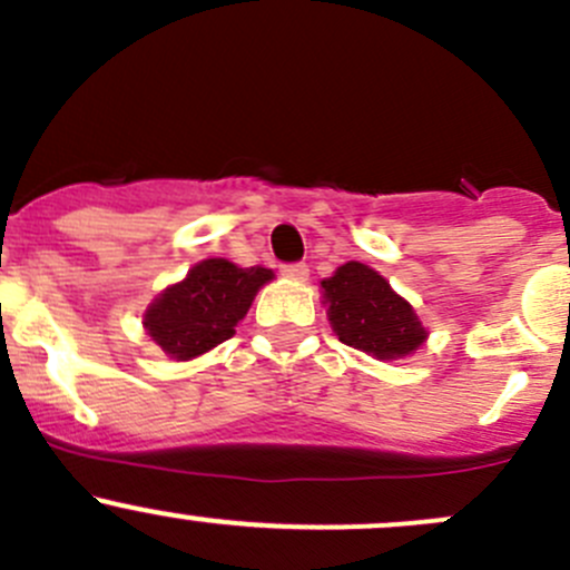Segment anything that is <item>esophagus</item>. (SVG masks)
<instances>
[{
    "label": "esophagus",
    "instance_id": "esophagus-1",
    "mask_svg": "<svg viewBox=\"0 0 570 570\" xmlns=\"http://www.w3.org/2000/svg\"><path fill=\"white\" fill-rule=\"evenodd\" d=\"M283 274L287 279H296V283H304V279L309 277V268L304 266V263H287L283 266Z\"/></svg>",
    "mask_w": 570,
    "mask_h": 570
}]
</instances>
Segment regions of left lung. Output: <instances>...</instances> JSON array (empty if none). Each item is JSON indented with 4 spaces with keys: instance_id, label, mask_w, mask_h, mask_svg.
Wrapping results in <instances>:
<instances>
[{
    "instance_id": "obj_1",
    "label": "left lung",
    "mask_w": 570,
    "mask_h": 570,
    "mask_svg": "<svg viewBox=\"0 0 570 570\" xmlns=\"http://www.w3.org/2000/svg\"><path fill=\"white\" fill-rule=\"evenodd\" d=\"M321 287L340 343L375 360H401L425 343L428 332L412 304L365 263H343Z\"/></svg>"
}]
</instances>
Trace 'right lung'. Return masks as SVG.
<instances>
[{"instance_id": "1", "label": "right lung", "mask_w": 570, "mask_h": 570, "mask_svg": "<svg viewBox=\"0 0 570 570\" xmlns=\"http://www.w3.org/2000/svg\"><path fill=\"white\" fill-rule=\"evenodd\" d=\"M268 279H274L272 268H242L225 257H208L150 304L142 324L164 354L178 362L195 360L236 334Z\"/></svg>"}]
</instances>
